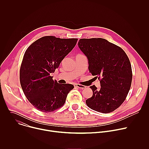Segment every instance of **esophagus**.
Segmentation results:
<instances>
[{
  "instance_id": "1",
  "label": "esophagus",
  "mask_w": 149,
  "mask_h": 149,
  "mask_svg": "<svg viewBox=\"0 0 149 149\" xmlns=\"http://www.w3.org/2000/svg\"><path fill=\"white\" fill-rule=\"evenodd\" d=\"M74 86L75 87H77V88H80V89H83V88H86V86H82V85H81V84H75Z\"/></svg>"
}]
</instances>
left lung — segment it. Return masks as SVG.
<instances>
[{"label": "left lung", "instance_id": "1", "mask_svg": "<svg viewBox=\"0 0 149 149\" xmlns=\"http://www.w3.org/2000/svg\"><path fill=\"white\" fill-rule=\"evenodd\" d=\"M78 47L88 60V70L100 79V89L90 87L93 96L86 100L91 109L109 113L124 101L130 89L132 70L130 60L120 47L103 38L80 39Z\"/></svg>", "mask_w": 149, "mask_h": 149}]
</instances>
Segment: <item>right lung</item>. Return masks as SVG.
<instances>
[{
    "label": "right lung",
    "instance_id": "1",
    "mask_svg": "<svg viewBox=\"0 0 149 149\" xmlns=\"http://www.w3.org/2000/svg\"><path fill=\"white\" fill-rule=\"evenodd\" d=\"M78 39L42 37L26 49L20 68V82L32 105L44 113L54 111L65 104L70 84H60L52 79L51 73L75 46Z\"/></svg>",
    "mask_w": 149,
    "mask_h": 149
}]
</instances>
